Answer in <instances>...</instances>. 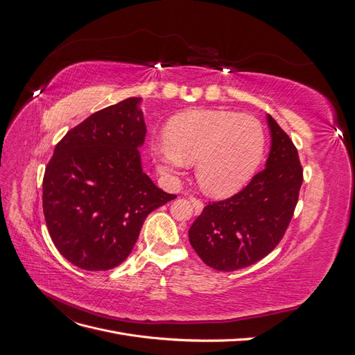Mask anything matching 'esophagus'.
Returning <instances> with one entry per match:
<instances>
[{
  "mask_svg": "<svg viewBox=\"0 0 355 355\" xmlns=\"http://www.w3.org/2000/svg\"><path fill=\"white\" fill-rule=\"evenodd\" d=\"M189 201H191V204H192V207H194L196 214H200V213L202 211V209H204V204H202L198 198H191Z\"/></svg>",
  "mask_w": 355,
  "mask_h": 355,
  "instance_id": "34e87169",
  "label": "esophagus"
}]
</instances>
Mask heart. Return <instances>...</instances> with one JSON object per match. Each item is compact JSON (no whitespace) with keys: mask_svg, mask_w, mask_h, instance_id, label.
Wrapping results in <instances>:
<instances>
[{"mask_svg":"<svg viewBox=\"0 0 355 355\" xmlns=\"http://www.w3.org/2000/svg\"><path fill=\"white\" fill-rule=\"evenodd\" d=\"M266 136L253 115L225 110H201L176 115L166 141L151 148L158 173L175 180L188 164H197L201 189L214 198L241 191L259 168Z\"/></svg>","mask_w":355,"mask_h":355,"instance_id":"obj_1","label":"heart"}]
</instances>
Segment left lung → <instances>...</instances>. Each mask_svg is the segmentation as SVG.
<instances>
[{
	"mask_svg": "<svg viewBox=\"0 0 355 355\" xmlns=\"http://www.w3.org/2000/svg\"><path fill=\"white\" fill-rule=\"evenodd\" d=\"M265 168L234 197L209 202L188 237L201 261L218 271H235L261 261L280 243L302 185L297 151L274 118Z\"/></svg>",
	"mask_w": 355,
	"mask_h": 355,
	"instance_id": "8db88e82",
	"label": "left lung"
}]
</instances>
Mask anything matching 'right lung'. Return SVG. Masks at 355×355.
I'll return each instance as SVG.
<instances>
[{
  "label": "right lung",
  "instance_id": "right-lung-1",
  "mask_svg": "<svg viewBox=\"0 0 355 355\" xmlns=\"http://www.w3.org/2000/svg\"><path fill=\"white\" fill-rule=\"evenodd\" d=\"M142 98L108 106L56 145L42 180V209L53 244L85 271L112 270L133 250L144 220L176 196L144 168Z\"/></svg>",
  "mask_w": 355,
  "mask_h": 355
}]
</instances>
